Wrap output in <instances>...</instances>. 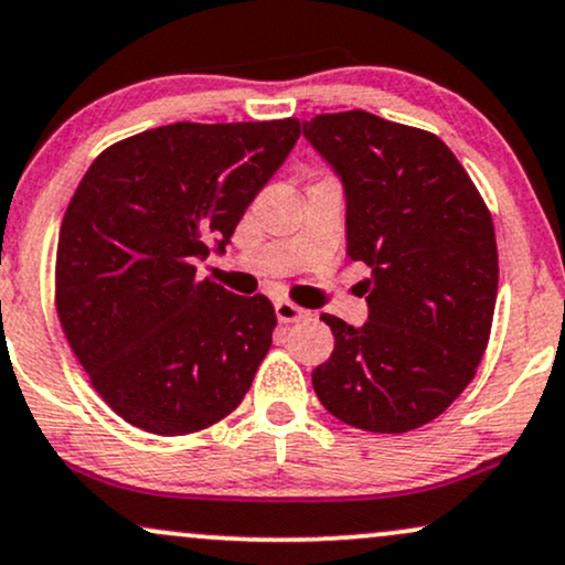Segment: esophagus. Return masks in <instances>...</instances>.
Here are the masks:
<instances>
[{"instance_id": "obj_1", "label": "esophagus", "mask_w": 565, "mask_h": 565, "mask_svg": "<svg viewBox=\"0 0 565 565\" xmlns=\"http://www.w3.org/2000/svg\"><path fill=\"white\" fill-rule=\"evenodd\" d=\"M275 315H277V320H280V322H298V320H307L309 311L296 307V303L285 301V298H280V301H275Z\"/></svg>"}]
</instances>
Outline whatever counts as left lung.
Wrapping results in <instances>:
<instances>
[{
    "instance_id": "8db88e82",
    "label": "left lung",
    "mask_w": 565,
    "mask_h": 565,
    "mask_svg": "<svg viewBox=\"0 0 565 565\" xmlns=\"http://www.w3.org/2000/svg\"><path fill=\"white\" fill-rule=\"evenodd\" d=\"M347 195V256L370 277L367 322L322 320L333 354L311 373L322 407L349 426H426L473 381L492 330L497 241L487 203L430 131L367 110L303 121Z\"/></svg>"
}]
</instances>
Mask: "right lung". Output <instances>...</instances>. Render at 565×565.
<instances>
[{
	"mask_svg": "<svg viewBox=\"0 0 565 565\" xmlns=\"http://www.w3.org/2000/svg\"><path fill=\"white\" fill-rule=\"evenodd\" d=\"M301 135L296 118L169 124L110 145L63 216L55 301L116 415L158 436L214 426L271 347L267 296L198 280Z\"/></svg>",
	"mask_w": 565,
	"mask_h": 565,
	"instance_id": "add662e5",
	"label": "right lung"
}]
</instances>
